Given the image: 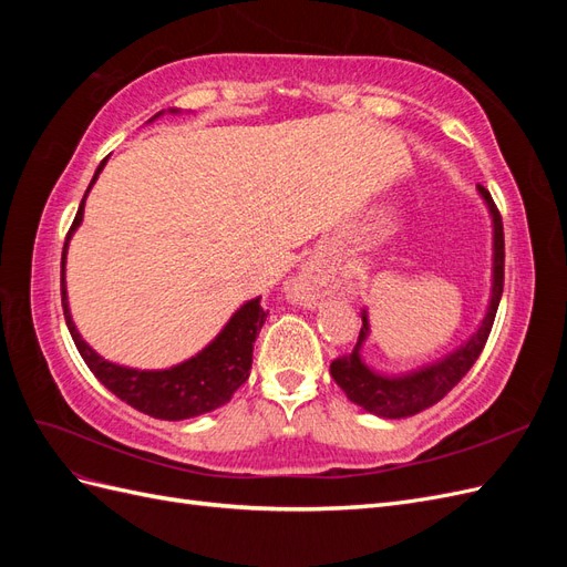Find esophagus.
<instances>
[{
  "label": "esophagus",
  "instance_id": "obj_1",
  "mask_svg": "<svg viewBox=\"0 0 567 567\" xmlns=\"http://www.w3.org/2000/svg\"><path fill=\"white\" fill-rule=\"evenodd\" d=\"M326 284H329V271H326V267L321 265L310 262L298 271V277L293 279V284H290V293H293L296 302L312 307L321 298Z\"/></svg>",
  "mask_w": 567,
  "mask_h": 567
}]
</instances>
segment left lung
<instances>
[{
	"label": "left lung",
	"mask_w": 567,
	"mask_h": 567,
	"mask_svg": "<svg viewBox=\"0 0 567 567\" xmlns=\"http://www.w3.org/2000/svg\"><path fill=\"white\" fill-rule=\"evenodd\" d=\"M477 194L485 200V208L492 219V288L483 321L477 323V331L463 340L461 346L431 364L416 367L404 373H385L373 369L364 359V342L371 336V321L367 307L362 310V331L350 354L336 359L331 364L333 381L348 394V400L362 406L369 414L379 419H406L419 411L437 404L463 375L471 371L475 359L483 352L487 336L492 331L496 307L504 290V227L499 210L485 186L477 184Z\"/></svg>",
	"instance_id": "1"
}]
</instances>
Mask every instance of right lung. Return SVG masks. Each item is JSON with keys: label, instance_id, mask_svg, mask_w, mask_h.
<instances>
[{"label": "right lung", "instance_id": "add662e5", "mask_svg": "<svg viewBox=\"0 0 567 567\" xmlns=\"http://www.w3.org/2000/svg\"><path fill=\"white\" fill-rule=\"evenodd\" d=\"M165 111L156 113L151 120L161 117ZM167 113H182L179 109H167ZM109 158L101 161L96 173L84 192V198L78 208L75 221L68 231L63 257H61V300L68 331H71L75 348L82 354L84 364L96 379L104 383L115 398L127 402L142 414H148L161 421H184L208 414V411L219 409L231 400V394L241 388L252 367V342L260 336L267 312L260 307V296L246 300L238 310L221 326V331L198 350L194 357L184 362L167 367V369H132L109 362L101 357L87 340L78 331V326L68 305V288H65V260H68V244L73 234L80 229L84 217V200H87L92 186L96 184L101 169L106 167Z\"/></svg>", "mask_w": 567, "mask_h": 567}]
</instances>
